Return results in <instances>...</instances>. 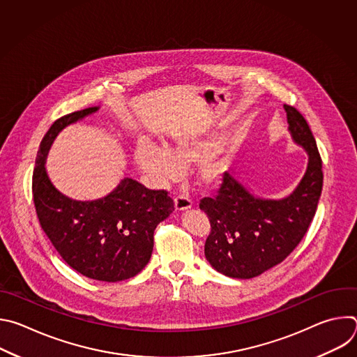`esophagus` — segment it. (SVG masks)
I'll use <instances>...</instances> for the list:
<instances>
[{
    "label": "esophagus",
    "mask_w": 357,
    "mask_h": 357,
    "mask_svg": "<svg viewBox=\"0 0 357 357\" xmlns=\"http://www.w3.org/2000/svg\"><path fill=\"white\" fill-rule=\"evenodd\" d=\"M192 208V200L185 196H178L175 197V211L176 212H183Z\"/></svg>",
    "instance_id": "obj_1"
}]
</instances>
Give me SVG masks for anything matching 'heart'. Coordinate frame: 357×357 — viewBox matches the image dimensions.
Segmentation results:
<instances>
[{"label": "heart", "mask_w": 357, "mask_h": 357, "mask_svg": "<svg viewBox=\"0 0 357 357\" xmlns=\"http://www.w3.org/2000/svg\"><path fill=\"white\" fill-rule=\"evenodd\" d=\"M220 149L219 137L178 138L167 148L141 141L134 151V161L141 171L160 182L172 181L181 175L182 169L202 162L197 169V182L203 188H212L225 174L223 164L213 158Z\"/></svg>", "instance_id": "b5f03b06"}]
</instances>
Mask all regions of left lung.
Wrapping results in <instances>:
<instances>
[{
  "mask_svg": "<svg viewBox=\"0 0 357 357\" xmlns=\"http://www.w3.org/2000/svg\"><path fill=\"white\" fill-rule=\"evenodd\" d=\"M295 144L308 152V167L292 193L282 199L254 196L225 174L216 197L199 203L211 222L205 256L211 266L231 278L248 280L284 261L307 233L322 192V160L302 114L284 105Z\"/></svg>",
  "mask_w": 357,
  "mask_h": 357,
  "instance_id": "8db88e82",
  "label": "left lung"
}]
</instances>
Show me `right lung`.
<instances>
[{
  "label": "right lung",
  "instance_id": "obj_1",
  "mask_svg": "<svg viewBox=\"0 0 357 357\" xmlns=\"http://www.w3.org/2000/svg\"><path fill=\"white\" fill-rule=\"evenodd\" d=\"M89 107L56 120L45 134L32 178L39 223L61 257L82 275L117 282L137 275L149 261L154 230L174 211L167 190H151L124 178L107 196L75 200L50 182L45 162L50 145L68 126L96 113Z\"/></svg>",
  "mask_w": 357,
  "mask_h": 357
}]
</instances>
